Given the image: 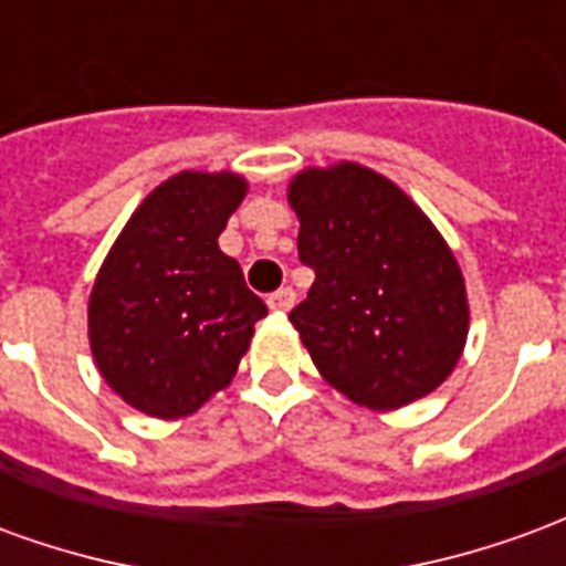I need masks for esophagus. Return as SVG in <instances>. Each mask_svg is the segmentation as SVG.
Listing matches in <instances>:
<instances>
[{
	"label": "esophagus",
	"mask_w": 566,
	"mask_h": 566,
	"mask_svg": "<svg viewBox=\"0 0 566 566\" xmlns=\"http://www.w3.org/2000/svg\"><path fill=\"white\" fill-rule=\"evenodd\" d=\"M266 303H270L272 312H287V308L296 303L294 287H279L275 294H270V300H266Z\"/></svg>",
	"instance_id": "obj_1"
}]
</instances>
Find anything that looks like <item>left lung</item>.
Segmentation results:
<instances>
[{
  "label": "left lung",
  "instance_id": "8db88e82",
  "mask_svg": "<svg viewBox=\"0 0 566 566\" xmlns=\"http://www.w3.org/2000/svg\"><path fill=\"white\" fill-rule=\"evenodd\" d=\"M296 251L315 272L291 324L336 391L397 409L446 381L467 343V294L449 245L403 190L357 163L291 185Z\"/></svg>",
  "mask_w": 566,
  "mask_h": 566
}]
</instances>
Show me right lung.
I'll list each match as a JSON object with an SVG mask.
<instances>
[{"instance_id":"1","label":"right lung","mask_w":566,"mask_h":566,"mask_svg":"<svg viewBox=\"0 0 566 566\" xmlns=\"http://www.w3.org/2000/svg\"><path fill=\"white\" fill-rule=\"evenodd\" d=\"M245 197L230 172L163 181L105 258L91 294V348L105 381L157 418L197 412L235 376L266 303L218 248Z\"/></svg>"}]
</instances>
